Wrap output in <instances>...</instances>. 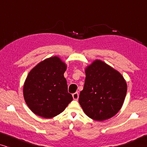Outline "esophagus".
<instances>
[{"mask_svg": "<svg viewBox=\"0 0 147 147\" xmlns=\"http://www.w3.org/2000/svg\"><path fill=\"white\" fill-rule=\"evenodd\" d=\"M72 96H73L74 100H78L79 98V94H78V92H76V93L72 94Z\"/></svg>", "mask_w": 147, "mask_h": 147, "instance_id": "34e87169", "label": "esophagus"}]
</instances>
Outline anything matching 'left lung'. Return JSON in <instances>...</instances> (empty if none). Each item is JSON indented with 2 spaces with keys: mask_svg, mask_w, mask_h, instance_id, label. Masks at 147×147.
Wrapping results in <instances>:
<instances>
[{
  "mask_svg": "<svg viewBox=\"0 0 147 147\" xmlns=\"http://www.w3.org/2000/svg\"><path fill=\"white\" fill-rule=\"evenodd\" d=\"M86 80L79 103L88 117L103 121L121 109L127 84L119 71L105 62L95 59L85 67Z\"/></svg>",
  "mask_w": 147,
  "mask_h": 147,
  "instance_id": "8db88e82",
  "label": "left lung"
}]
</instances>
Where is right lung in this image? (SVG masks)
Returning <instances> with one entry per match:
<instances>
[{"instance_id": "add662e5", "label": "right lung", "mask_w": 147, "mask_h": 147, "mask_svg": "<svg viewBox=\"0 0 147 147\" xmlns=\"http://www.w3.org/2000/svg\"><path fill=\"white\" fill-rule=\"evenodd\" d=\"M67 66L61 58L53 56L39 62L29 71L23 85V97L36 115L53 118L72 101L63 76Z\"/></svg>"}]
</instances>
